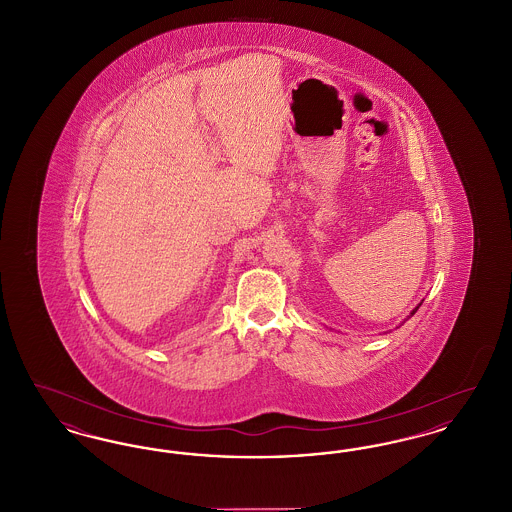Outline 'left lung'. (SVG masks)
Masks as SVG:
<instances>
[{"label": "left lung", "mask_w": 512, "mask_h": 512, "mask_svg": "<svg viewBox=\"0 0 512 512\" xmlns=\"http://www.w3.org/2000/svg\"><path fill=\"white\" fill-rule=\"evenodd\" d=\"M422 301H424V299H422ZM422 301H420V303H418V305H416V307H414L413 311H411V315H409V317L405 318V320H409V318L413 317L414 313H416V311H418V307H420V305H422ZM405 320H403V322H399V326H403V324H405ZM399 326H397V328H399Z\"/></svg>", "instance_id": "8db88e82"}]
</instances>
